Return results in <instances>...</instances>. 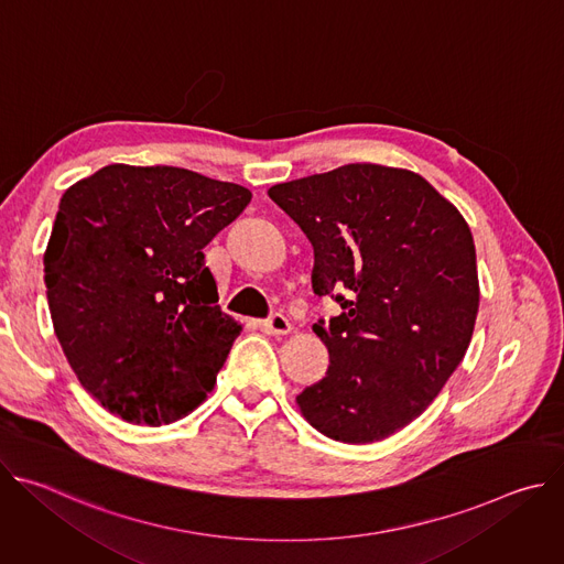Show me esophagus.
<instances>
[{
    "mask_svg": "<svg viewBox=\"0 0 564 564\" xmlns=\"http://www.w3.org/2000/svg\"><path fill=\"white\" fill-rule=\"evenodd\" d=\"M259 326H261V330H265L268 335H274V337H281V335H290V333H292L290 321H288V318L281 314V312H274V314H270L268 318L259 321Z\"/></svg>",
    "mask_w": 564,
    "mask_h": 564,
    "instance_id": "1",
    "label": "esophagus"
}]
</instances>
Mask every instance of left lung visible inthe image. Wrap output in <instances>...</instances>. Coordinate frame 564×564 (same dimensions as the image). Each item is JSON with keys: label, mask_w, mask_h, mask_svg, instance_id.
Listing matches in <instances>:
<instances>
[{"label": "left lung", "mask_w": 564, "mask_h": 564, "mask_svg": "<svg viewBox=\"0 0 564 564\" xmlns=\"http://www.w3.org/2000/svg\"><path fill=\"white\" fill-rule=\"evenodd\" d=\"M268 194L310 238L314 294L341 305L312 328L330 366L296 397L303 417L344 444L409 426L473 337L479 283L464 216L420 174L370 163Z\"/></svg>", "instance_id": "1"}]
</instances>
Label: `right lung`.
I'll return each instance as SVG.
<instances>
[{"mask_svg":"<svg viewBox=\"0 0 564 564\" xmlns=\"http://www.w3.org/2000/svg\"><path fill=\"white\" fill-rule=\"evenodd\" d=\"M252 192L181 167L107 165L70 185L44 252L55 337L79 383L131 424L192 413L240 324L203 248Z\"/></svg>","mask_w":564,"mask_h":564,"instance_id":"add662e5","label":"right lung"}]
</instances>
